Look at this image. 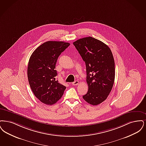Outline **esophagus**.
I'll use <instances>...</instances> for the list:
<instances>
[{"mask_svg": "<svg viewBox=\"0 0 146 146\" xmlns=\"http://www.w3.org/2000/svg\"><path fill=\"white\" fill-rule=\"evenodd\" d=\"M78 83H79L78 81H75V82H72V85H73V86H76V85L78 84Z\"/></svg>", "mask_w": 146, "mask_h": 146, "instance_id": "esophagus-1", "label": "esophagus"}]
</instances>
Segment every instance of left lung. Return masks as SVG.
<instances>
[{"label": "left lung", "mask_w": 146, "mask_h": 146, "mask_svg": "<svg viewBox=\"0 0 146 146\" xmlns=\"http://www.w3.org/2000/svg\"><path fill=\"white\" fill-rule=\"evenodd\" d=\"M85 62L88 90L83 99L92 105L105 101L111 92L115 78L114 60L108 45L91 36L73 42Z\"/></svg>", "instance_id": "1"}]
</instances>
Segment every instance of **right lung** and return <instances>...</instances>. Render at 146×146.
<instances>
[{
    "mask_svg": "<svg viewBox=\"0 0 146 146\" xmlns=\"http://www.w3.org/2000/svg\"><path fill=\"white\" fill-rule=\"evenodd\" d=\"M70 44L48 41L39 46L30 57L27 75L32 92L44 104L52 105L63 96L66 87L56 80L58 58Z\"/></svg>",
    "mask_w": 146,
    "mask_h": 146,
    "instance_id": "right-lung-1",
    "label": "right lung"
}]
</instances>
